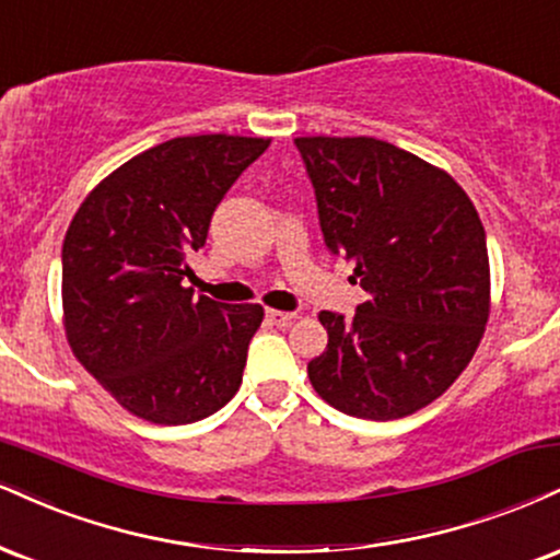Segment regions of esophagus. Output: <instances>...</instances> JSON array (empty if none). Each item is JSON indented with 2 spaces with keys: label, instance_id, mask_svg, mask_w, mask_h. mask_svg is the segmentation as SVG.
Here are the masks:
<instances>
[{
  "label": "esophagus",
  "instance_id": "1",
  "mask_svg": "<svg viewBox=\"0 0 560 560\" xmlns=\"http://www.w3.org/2000/svg\"><path fill=\"white\" fill-rule=\"evenodd\" d=\"M298 315L294 313H284V310H266V320L273 323V326H289Z\"/></svg>",
  "mask_w": 560,
  "mask_h": 560
}]
</instances>
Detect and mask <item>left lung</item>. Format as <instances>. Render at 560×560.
<instances>
[{
  "label": "left lung",
  "mask_w": 560,
  "mask_h": 560,
  "mask_svg": "<svg viewBox=\"0 0 560 560\" xmlns=\"http://www.w3.org/2000/svg\"><path fill=\"white\" fill-rule=\"evenodd\" d=\"M331 255L368 292L354 315L320 310L326 352L307 362L320 399L362 420L428 407L469 365L488 323L480 215L428 161L375 138H298Z\"/></svg>",
  "instance_id": "obj_1"
}]
</instances>
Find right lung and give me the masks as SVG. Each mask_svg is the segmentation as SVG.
Returning a JSON list of instances; mask_svg holds the SVG:
<instances>
[{
    "label": "right lung",
    "instance_id": "obj_1",
    "mask_svg": "<svg viewBox=\"0 0 560 560\" xmlns=\"http://www.w3.org/2000/svg\"><path fill=\"white\" fill-rule=\"evenodd\" d=\"M271 140L190 135L148 148L78 208L62 247L65 328L88 373L132 415L190 425L237 394L260 305L192 298L187 255Z\"/></svg>",
    "mask_w": 560,
    "mask_h": 560
}]
</instances>
